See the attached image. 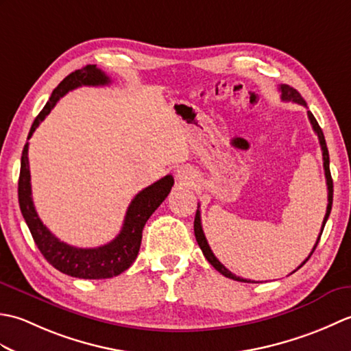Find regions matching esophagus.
<instances>
[{"instance_id": "obj_1", "label": "esophagus", "mask_w": 351, "mask_h": 351, "mask_svg": "<svg viewBox=\"0 0 351 351\" xmlns=\"http://www.w3.org/2000/svg\"><path fill=\"white\" fill-rule=\"evenodd\" d=\"M176 178H178V180H180L181 182H187V184L193 181V175H191V171H190L187 167H181L180 170H178Z\"/></svg>"}]
</instances>
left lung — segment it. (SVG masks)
Segmentation results:
<instances>
[{"instance_id": "8db88e82", "label": "left lung", "mask_w": 351, "mask_h": 351, "mask_svg": "<svg viewBox=\"0 0 351 351\" xmlns=\"http://www.w3.org/2000/svg\"><path fill=\"white\" fill-rule=\"evenodd\" d=\"M280 90V99L282 101H287V102H295V104H300V106L306 107V101H304L302 98V95L295 90V88L289 87L287 84H280L279 87ZM308 117H309V122L312 125V130L315 131V134L318 136V140H319V146H322V151H323V164H324V175H326V184H327V210H326V215H324V220H323V225H322V230H319V235L317 238V243L314 245V249H312V252L309 253V256L303 261V263L297 267V270H299L300 267H303L304 264H306V261L312 256V253H314V250L317 249V245L319 243V238H322V234H323V229L326 226V221L327 219H329L330 215V211H332V202H333V181H332V175H330V167H329V151H327V145H326V138H324V134L322 131V128H319V125L317 122V119L314 117V114L311 113V111H308ZM197 205V211H196V217H195V235H196V241L199 244L200 250H202L204 256L208 259V263H210L215 270H217L219 273H221L223 276H226V278L229 279H234V280H238V282H253V280H249V279H243L240 278V276H235L234 273H230L228 268L223 265L220 261L215 258V255L213 253L210 244H208L206 241V237L204 234V229H202V221H200V210H199ZM295 271V270H294ZM293 271V273H294Z\"/></svg>"}]
</instances>
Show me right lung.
<instances>
[{"mask_svg": "<svg viewBox=\"0 0 351 351\" xmlns=\"http://www.w3.org/2000/svg\"><path fill=\"white\" fill-rule=\"evenodd\" d=\"M110 83V78L101 69L96 68V64H87L84 68L69 73L54 88L47 106L42 108L40 113L34 119L32 130L28 132V138L33 136V132L43 119L51 113L57 101L69 90H73V88L81 86H107ZM29 181H32V175H29L28 166V143H25L21 156V173L18 182L21 213L24 215L37 249L40 250L45 259L52 267L57 268L58 271L80 279H108L128 270L138 255L141 232H143L147 219L162 204V200L167 197L171 185L175 182L173 176L166 175L160 181L141 190L131 200L121 234L113 241L99 245V247L81 249L60 241L43 225L36 213L32 197V182Z\"/></svg>", "mask_w": 351, "mask_h": 351, "instance_id": "add662e5", "label": "right lung"}]
</instances>
